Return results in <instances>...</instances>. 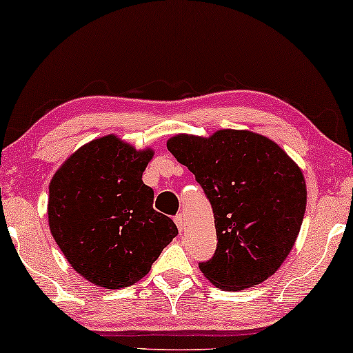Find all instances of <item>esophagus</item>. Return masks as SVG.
I'll return each mask as SVG.
<instances>
[{
  "label": "esophagus",
  "mask_w": 353,
  "mask_h": 353,
  "mask_svg": "<svg viewBox=\"0 0 353 353\" xmlns=\"http://www.w3.org/2000/svg\"><path fill=\"white\" fill-rule=\"evenodd\" d=\"M174 223L177 225L179 232H182L183 229H185V223H183V215H182V214H177V215L174 216Z\"/></svg>",
  "instance_id": "34e87169"
}]
</instances>
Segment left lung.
Listing matches in <instances>:
<instances>
[{"label":"left lung","mask_w":353,"mask_h":353,"mask_svg":"<svg viewBox=\"0 0 353 353\" xmlns=\"http://www.w3.org/2000/svg\"><path fill=\"white\" fill-rule=\"evenodd\" d=\"M168 150L203 187L215 216L216 250L199 270L214 286L243 290L265 281L299 237L303 172L267 137L223 128L209 138L176 135Z\"/></svg>","instance_id":"left-lung-1"}]
</instances>
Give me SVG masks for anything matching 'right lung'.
<instances>
[{
    "label": "right lung",
    "mask_w": 353,
    "mask_h": 353,
    "mask_svg": "<svg viewBox=\"0 0 353 353\" xmlns=\"http://www.w3.org/2000/svg\"><path fill=\"white\" fill-rule=\"evenodd\" d=\"M152 157V149L106 135L75 150L50 182L52 236L75 272L96 286L135 284L177 236L174 221L154 210V192L143 182Z\"/></svg>",
    "instance_id": "obj_1"
}]
</instances>
